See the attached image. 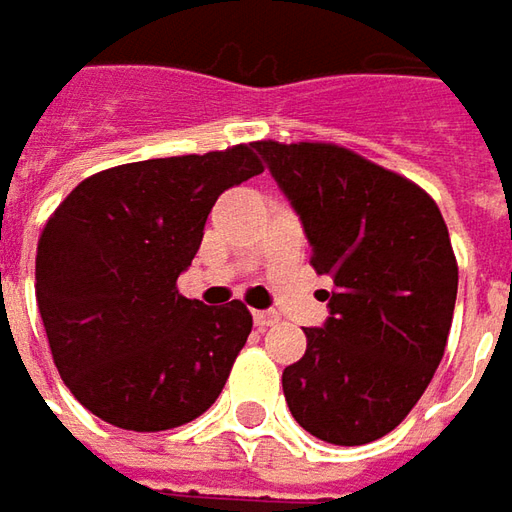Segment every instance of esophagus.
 Returning <instances> with one entry per match:
<instances>
[{
  "instance_id": "esophagus-1",
  "label": "esophagus",
  "mask_w": 512,
  "mask_h": 512,
  "mask_svg": "<svg viewBox=\"0 0 512 512\" xmlns=\"http://www.w3.org/2000/svg\"><path fill=\"white\" fill-rule=\"evenodd\" d=\"M280 320V314L277 311H255V326L257 328H269L274 326Z\"/></svg>"
}]
</instances>
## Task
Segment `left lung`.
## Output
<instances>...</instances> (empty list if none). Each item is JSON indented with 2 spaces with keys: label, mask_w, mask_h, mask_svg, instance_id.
Masks as SVG:
<instances>
[{
  "label": "left lung",
  "mask_w": 512,
  "mask_h": 512,
  "mask_svg": "<svg viewBox=\"0 0 512 512\" xmlns=\"http://www.w3.org/2000/svg\"><path fill=\"white\" fill-rule=\"evenodd\" d=\"M303 223L328 317L283 371L291 416L331 445H365L411 414L448 343L459 269L428 192L334 144L257 141Z\"/></svg>",
  "instance_id": "left-lung-1"
}]
</instances>
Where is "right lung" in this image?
<instances>
[{"mask_svg": "<svg viewBox=\"0 0 512 512\" xmlns=\"http://www.w3.org/2000/svg\"><path fill=\"white\" fill-rule=\"evenodd\" d=\"M255 144L152 158L81 181L36 252V303L53 362L81 405L124 431H169L223 391L252 331L232 300L178 294L226 189L260 175Z\"/></svg>", "mask_w": 512, "mask_h": 512, "instance_id": "obj_1", "label": "right lung"}]
</instances>
